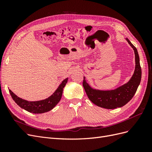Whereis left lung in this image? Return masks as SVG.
Masks as SVG:
<instances>
[{
  "mask_svg": "<svg viewBox=\"0 0 152 152\" xmlns=\"http://www.w3.org/2000/svg\"><path fill=\"white\" fill-rule=\"evenodd\" d=\"M134 50L135 55V69L134 73L127 83L111 90H102L91 87L84 77L83 86L91 102L98 107L106 109L121 108L126 104L133 98L141 79V68L140 57L136 48L130 40L125 38Z\"/></svg>",
  "mask_w": 152,
  "mask_h": 152,
  "instance_id": "left-lung-1",
  "label": "left lung"
}]
</instances>
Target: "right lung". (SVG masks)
I'll use <instances>...</instances> for the list:
<instances>
[{
	"label": "right lung",
	"instance_id": "right-lung-1",
	"mask_svg": "<svg viewBox=\"0 0 152 152\" xmlns=\"http://www.w3.org/2000/svg\"><path fill=\"white\" fill-rule=\"evenodd\" d=\"M68 80V78L63 80L56 90L49 97L44 99L35 101V102H31V101L22 99L12 93L10 89L9 90H10L12 98L20 107L30 113H43L53 110L59 102L62 96L63 88L66 86Z\"/></svg>",
	"mask_w": 152,
	"mask_h": 152
}]
</instances>
